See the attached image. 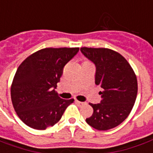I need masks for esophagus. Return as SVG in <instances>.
Wrapping results in <instances>:
<instances>
[{"label": "esophagus", "mask_w": 153, "mask_h": 153, "mask_svg": "<svg viewBox=\"0 0 153 153\" xmlns=\"http://www.w3.org/2000/svg\"><path fill=\"white\" fill-rule=\"evenodd\" d=\"M76 103L78 105H85V102H81V101H79V100H76Z\"/></svg>", "instance_id": "esophagus-1"}]
</instances>
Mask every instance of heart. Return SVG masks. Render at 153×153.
I'll list each match as a JSON object with an SVG mask.
<instances>
[{"label": "heart", "mask_w": 153, "mask_h": 153, "mask_svg": "<svg viewBox=\"0 0 153 153\" xmlns=\"http://www.w3.org/2000/svg\"><path fill=\"white\" fill-rule=\"evenodd\" d=\"M89 63V62H85V63Z\"/></svg>", "instance_id": "heart-1"}]
</instances>
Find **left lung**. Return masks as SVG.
Masks as SVG:
<instances>
[{"label":"left lung","instance_id":"1","mask_svg":"<svg viewBox=\"0 0 153 153\" xmlns=\"http://www.w3.org/2000/svg\"><path fill=\"white\" fill-rule=\"evenodd\" d=\"M81 53L95 65V85L102 91L101 100L91 104L94 112L86 122L99 131L122 123L132 110L137 94V80L123 56L108 48H81Z\"/></svg>","mask_w":153,"mask_h":153}]
</instances>
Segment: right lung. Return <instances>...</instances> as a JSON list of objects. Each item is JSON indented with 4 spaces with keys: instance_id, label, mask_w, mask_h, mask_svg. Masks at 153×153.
I'll list each match as a JSON object with an SVG mask.
<instances>
[{
    "instance_id": "obj_1",
    "label": "right lung",
    "mask_w": 153,
    "mask_h": 153,
    "mask_svg": "<svg viewBox=\"0 0 153 153\" xmlns=\"http://www.w3.org/2000/svg\"><path fill=\"white\" fill-rule=\"evenodd\" d=\"M79 48H43L20 64L11 88L12 105L17 116L29 127L45 130L63 116L74 99L63 100L55 91L66 63Z\"/></svg>"
}]
</instances>
